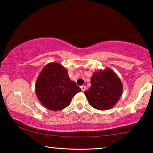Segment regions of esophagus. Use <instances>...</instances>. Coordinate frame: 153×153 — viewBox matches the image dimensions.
<instances>
[{"mask_svg":"<svg viewBox=\"0 0 153 153\" xmlns=\"http://www.w3.org/2000/svg\"><path fill=\"white\" fill-rule=\"evenodd\" d=\"M81 90H82V91H85V90H86L87 87H86V86L82 85V86L81 87Z\"/></svg>","mask_w":153,"mask_h":153,"instance_id":"obj_1","label":"esophagus"}]
</instances>
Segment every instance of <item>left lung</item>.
<instances>
[{
	"label": "left lung",
	"mask_w": 153,
	"mask_h": 153,
	"mask_svg": "<svg viewBox=\"0 0 153 153\" xmlns=\"http://www.w3.org/2000/svg\"><path fill=\"white\" fill-rule=\"evenodd\" d=\"M91 82V87L85 95L92 107L104 111L112 108L118 102L123 93V84L111 69L106 68L95 72Z\"/></svg>",
	"instance_id": "left-lung-1"
}]
</instances>
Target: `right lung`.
Instances as JSON below:
<instances>
[{
	"instance_id": "1",
	"label": "right lung",
	"mask_w": 153,
	"mask_h": 153,
	"mask_svg": "<svg viewBox=\"0 0 153 153\" xmlns=\"http://www.w3.org/2000/svg\"><path fill=\"white\" fill-rule=\"evenodd\" d=\"M81 91L76 82L70 79L67 70L57 62L49 63L42 68L35 85L38 100L53 111L67 107L74 95Z\"/></svg>"
}]
</instances>
